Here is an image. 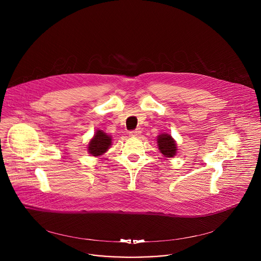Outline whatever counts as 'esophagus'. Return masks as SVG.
Instances as JSON below:
<instances>
[{
  "label": "esophagus",
  "instance_id": "esophagus-1",
  "mask_svg": "<svg viewBox=\"0 0 261 261\" xmlns=\"http://www.w3.org/2000/svg\"><path fill=\"white\" fill-rule=\"evenodd\" d=\"M140 133H141L140 130H139V129H136V130L130 131V132H129V135H130V136H134V137H137V136H139Z\"/></svg>",
  "mask_w": 261,
  "mask_h": 261
}]
</instances>
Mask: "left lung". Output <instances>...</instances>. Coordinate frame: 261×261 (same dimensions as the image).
Segmentation results:
<instances>
[{
  "mask_svg": "<svg viewBox=\"0 0 261 261\" xmlns=\"http://www.w3.org/2000/svg\"><path fill=\"white\" fill-rule=\"evenodd\" d=\"M157 143L160 152L167 158L174 157L176 154V143L174 139L171 137V135L163 133L158 135Z\"/></svg>",
  "mask_w": 261,
  "mask_h": 261,
  "instance_id": "8db88e82",
  "label": "left lung"
}]
</instances>
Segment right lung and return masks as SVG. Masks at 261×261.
<instances>
[{
    "label": "right lung",
    "instance_id": "add662e5",
    "mask_svg": "<svg viewBox=\"0 0 261 261\" xmlns=\"http://www.w3.org/2000/svg\"><path fill=\"white\" fill-rule=\"evenodd\" d=\"M111 144V137L102 130H97L94 137L88 144V152L92 156L98 157L103 155Z\"/></svg>",
    "mask_w": 261,
    "mask_h": 261
}]
</instances>
